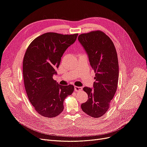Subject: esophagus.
<instances>
[{
    "label": "esophagus",
    "instance_id": "1",
    "mask_svg": "<svg viewBox=\"0 0 147 147\" xmlns=\"http://www.w3.org/2000/svg\"><path fill=\"white\" fill-rule=\"evenodd\" d=\"M82 87H80V86H74L75 91H82Z\"/></svg>",
    "mask_w": 147,
    "mask_h": 147
}]
</instances>
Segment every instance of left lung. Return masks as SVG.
<instances>
[{"label": "left lung", "instance_id": "left-lung-1", "mask_svg": "<svg viewBox=\"0 0 147 147\" xmlns=\"http://www.w3.org/2000/svg\"><path fill=\"white\" fill-rule=\"evenodd\" d=\"M78 40L87 53L94 71L93 88L84 87L88 100L81 105L84 112L99 118L108 110L117 90L119 79L117 54L110 38L101 31L81 34Z\"/></svg>", "mask_w": 147, "mask_h": 147}]
</instances>
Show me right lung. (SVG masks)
Wrapping results in <instances>:
<instances>
[{"instance_id": "right-lung-1", "label": "right lung", "mask_w": 147, "mask_h": 147, "mask_svg": "<svg viewBox=\"0 0 147 147\" xmlns=\"http://www.w3.org/2000/svg\"><path fill=\"white\" fill-rule=\"evenodd\" d=\"M78 34L47 32L36 37L26 49L23 76L28 99L40 116L53 118L63 110V100L74 91V86L59 85L53 78L65 50Z\"/></svg>"}]
</instances>
